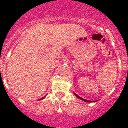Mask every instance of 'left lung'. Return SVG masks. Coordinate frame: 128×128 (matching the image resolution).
<instances>
[{
  "label": "left lung",
  "mask_w": 128,
  "mask_h": 128,
  "mask_svg": "<svg viewBox=\"0 0 128 128\" xmlns=\"http://www.w3.org/2000/svg\"><path fill=\"white\" fill-rule=\"evenodd\" d=\"M74 95H75L76 96V97L80 99V100H83V101H86V102H87V103H88V102H92V101H88V100H84V99H83L82 98L80 97V96H78L76 94H75V93H74Z\"/></svg>",
  "instance_id": "left-lung-1"
}]
</instances>
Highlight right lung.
Instances as JSON below:
<instances>
[{
  "label": "right lung",
  "mask_w": 128,
  "mask_h": 128,
  "mask_svg": "<svg viewBox=\"0 0 128 128\" xmlns=\"http://www.w3.org/2000/svg\"><path fill=\"white\" fill-rule=\"evenodd\" d=\"M40 100H41V99H40Z\"/></svg>",
  "instance_id": "right-lung-1"
}]
</instances>
